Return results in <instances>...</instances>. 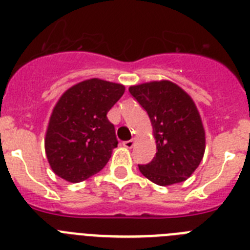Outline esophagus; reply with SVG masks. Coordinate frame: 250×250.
Masks as SVG:
<instances>
[{
  "label": "esophagus",
  "instance_id": "obj_1",
  "mask_svg": "<svg viewBox=\"0 0 250 250\" xmlns=\"http://www.w3.org/2000/svg\"><path fill=\"white\" fill-rule=\"evenodd\" d=\"M134 139H131V140H126V141H123V145L125 147H127V149H131L132 146H134Z\"/></svg>",
  "mask_w": 250,
  "mask_h": 250
}]
</instances>
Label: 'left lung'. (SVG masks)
Returning <instances> with one entry per match:
<instances>
[{
  "label": "left lung",
  "instance_id": "obj_1",
  "mask_svg": "<svg viewBox=\"0 0 250 250\" xmlns=\"http://www.w3.org/2000/svg\"><path fill=\"white\" fill-rule=\"evenodd\" d=\"M129 91L149 115L158 150L151 163L139 165L140 173L161 187L185 182L205 151V130L194 100L169 80L130 86Z\"/></svg>",
  "mask_w": 250,
  "mask_h": 250
}]
</instances>
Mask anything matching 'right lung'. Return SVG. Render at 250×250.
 <instances>
[{
	"label": "right lung",
	"mask_w": 250,
	"mask_h": 250,
	"mask_svg": "<svg viewBox=\"0 0 250 250\" xmlns=\"http://www.w3.org/2000/svg\"><path fill=\"white\" fill-rule=\"evenodd\" d=\"M124 92L121 83L94 77L60 96L45 136L47 161L57 176L80 183L107 164L118 140L106 114Z\"/></svg>",
	"instance_id": "obj_1"
}]
</instances>
